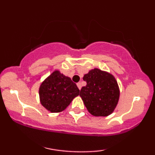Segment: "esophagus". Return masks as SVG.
Instances as JSON below:
<instances>
[{
  "label": "esophagus",
  "instance_id": "esophagus-1",
  "mask_svg": "<svg viewBox=\"0 0 155 155\" xmlns=\"http://www.w3.org/2000/svg\"><path fill=\"white\" fill-rule=\"evenodd\" d=\"M77 84L78 88H79V90H81V82H78L77 84Z\"/></svg>",
  "mask_w": 155,
  "mask_h": 155
}]
</instances>
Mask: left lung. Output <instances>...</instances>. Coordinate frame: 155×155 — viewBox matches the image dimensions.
<instances>
[{
	"label": "left lung",
	"mask_w": 155,
	"mask_h": 155,
	"mask_svg": "<svg viewBox=\"0 0 155 155\" xmlns=\"http://www.w3.org/2000/svg\"><path fill=\"white\" fill-rule=\"evenodd\" d=\"M87 82L80 97L87 111L95 117H107L114 111L120 99V88L115 77L107 71L94 68L84 74Z\"/></svg>",
	"instance_id": "left-lung-1"
}]
</instances>
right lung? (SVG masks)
Masks as SVG:
<instances>
[{"instance_id":"1","label":"right lung","mask_w":155,"mask_h":155,"mask_svg":"<svg viewBox=\"0 0 155 155\" xmlns=\"http://www.w3.org/2000/svg\"><path fill=\"white\" fill-rule=\"evenodd\" d=\"M79 95L76 84L58 70L46 78L39 87L41 104L51 113L64 111Z\"/></svg>"}]
</instances>
